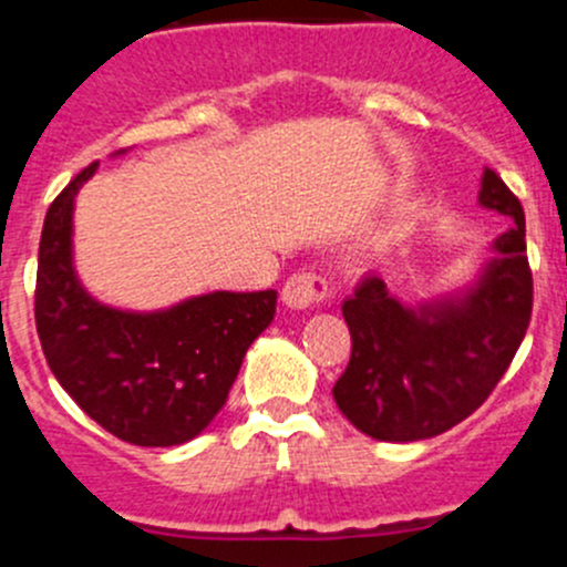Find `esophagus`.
I'll return each instance as SVG.
<instances>
[{
    "label": "esophagus",
    "mask_w": 567,
    "mask_h": 567,
    "mask_svg": "<svg viewBox=\"0 0 567 567\" xmlns=\"http://www.w3.org/2000/svg\"><path fill=\"white\" fill-rule=\"evenodd\" d=\"M329 293V285H326L323 277L310 271L293 274V277L285 282L282 288V305L290 307V310H310V307L320 305Z\"/></svg>",
    "instance_id": "1"
}]
</instances>
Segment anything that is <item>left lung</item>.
Here are the masks:
<instances>
[{
	"label": "left lung",
	"mask_w": 567,
	"mask_h": 567,
	"mask_svg": "<svg viewBox=\"0 0 567 567\" xmlns=\"http://www.w3.org/2000/svg\"><path fill=\"white\" fill-rule=\"evenodd\" d=\"M477 203L507 216L511 227L466 290L409 307L379 274H368L342 301L353 348L331 394L370 439L405 444L455 427L494 392L527 334L532 271L524 208L488 167Z\"/></svg>",
	"instance_id": "1"
}]
</instances>
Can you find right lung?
I'll return each mask as SVG.
<instances>
[{
	"label": "right lung",
	"mask_w": 567,
	"mask_h": 567,
	"mask_svg": "<svg viewBox=\"0 0 567 567\" xmlns=\"http://www.w3.org/2000/svg\"><path fill=\"white\" fill-rule=\"evenodd\" d=\"M95 169L99 162L73 177L43 221L35 323L45 362L112 436L136 447L192 442L219 414L249 346L274 320L277 290H214L153 312L101 305L73 266V205Z\"/></svg>",
	"instance_id": "1"
}]
</instances>
